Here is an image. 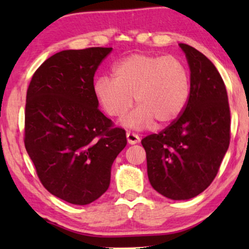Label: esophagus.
Returning <instances> with one entry per match:
<instances>
[{
	"instance_id": "1",
	"label": "esophagus",
	"mask_w": 249,
	"mask_h": 249,
	"mask_svg": "<svg viewBox=\"0 0 249 249\" xmlns=\"http://www.w3.org/2000/svg\"><path fill=\"white\" fill-rule=\"evenodd\" d=\"M127 141H128L129 144L134 145V144H137V142H139V141H141V138H139L138 135L134 134V132L128 131L127 132Z\"/></svg>"
}]
</instances>
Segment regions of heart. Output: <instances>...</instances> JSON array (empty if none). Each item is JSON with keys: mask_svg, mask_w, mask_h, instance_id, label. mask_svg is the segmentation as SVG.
<instances>
[{"mask_svg": "<svg viewBox=\"0 0 249 249\" xmlns=\"http://www.w3.org/2000/svg\"><path fill=\"white\" fill-rule=\"evenodd\" d=\"M113 77H100L94 91L103 110L120 118L136 103L139 107L124 119L128 127L141 129L171 124L182 113L189 97V74L173 56L132 54L113 69Z\"/></svg>", "mask_w": 249, "mask_h": 249, "instance_id": "heart-1", "label": "heart"}]
</instances>
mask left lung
<instances>
[{
    "mask_svg": "<svg viewBox=\"0 0 249 249\" xmlns=\"http://www.w3.org/2000/svg\"><path fill=\"white\" fill-rule=\"evenodd\" d=\"M190 69V91L179 118L142 141L153 188L173 200L199 195L215 178L230 142V107L219 71L207 57L179 44Z\"/></svg>",
    "mask_w": 249,
    "mask_h": 249,
    "instance_id": "1",
    "label": "left lung"
}]
</instances>
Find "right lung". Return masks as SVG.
Returning <instances> with one entry per match:
<instances>
[{"mask_svg":"<svg viewBox=\"0 0 249 249\" xmlns=\"http://www.w3.org/2000/svg\"><path fill=\"white\" fill-rule=\"evenodd\" d=\"M112 47L67 50L35 71L27 89L25 147L42 185L87 205L107 192L125 131L98 110L94 74Z\"/></svg>","mask_w":249,"mask_h":249,"instance_id":"add662e5","label":"right lung"}]
</instances>
